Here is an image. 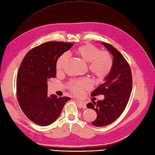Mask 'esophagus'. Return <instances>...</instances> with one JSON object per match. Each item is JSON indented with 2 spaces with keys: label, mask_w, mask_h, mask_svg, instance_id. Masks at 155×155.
Returning <instances> with one entry per match:
<instances>
[{
  "label": "esophagus",
  "mask_w": 155,
  "mask_h": 155,
  "mask_svg": "<svg viewBox=\"0 0 155 155\" xmlns=\"http://www.w3.org/2000/svg\"><path fill=\"white\" fill-rule=\"evenodd\" d=\"M76 101H77V103L80 105V106H81V107H82V108H84V109H86V108L87 107H86V102L81 101H78V100H76Z\"/></svg>",
  "instance_id": "esophagus-1"
}]
</instances>
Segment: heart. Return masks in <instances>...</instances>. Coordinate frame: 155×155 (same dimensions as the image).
I'll list each match as a JSON object with an SVG mask.
<instances>
[{
  "mask_svg": "<svg viewBox=\"0 0 155 155\" xmlns=\"http://www.w3.org/2000/svg\"><path fill=\"white\" fill-rule=\"evenodd\" d=\"M74 54L82 61L88 63V69L94 76L98 78L106 77L111 71L113 61L111 54L107 51H100L99 49L92 45H84L74 50ZM68 61V55L62 54L58 58L56 69L58 73L61 72ZM91 84L86 79L71 82L69 85L73 93L81 94L84 90L90 88Z\"/></svg>",
  "mask_w": 155,
  "mask_h": 155,
  "instance_id": "b5f03b06",
  "label": "heart"
}]
</instances>
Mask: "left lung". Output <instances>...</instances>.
Returning <instances> with one entry per match:
<instances>
[{
  "label": "left lung",
  "instance_id": "left-lung-1",
  "mask_svg": "<svg viewBox=\"0 0 155 155\" xmlns=\"http://www.w3.org/2000/svg\"><path fill=\"white\" fill-rule=\"evenodd\" d=\"M113 58L111 71L103 80L91 95L104 94V98L97 102L92 101L87 107L97 114L95 120L91 122L94 126H107L117 120L126 108L132 90V75L130 67L126 59L111 44L101 42Z\"/></svg>",
  "mask_w": 155,
  "mask_h": 155
}]
</instances>
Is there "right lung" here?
Segmentation results:
<instances>
[{"instance_id": "1", "label": "right lung", "mask_w": 155, "mask_h": 155, "mask_svg": "<svg viewBox=\"0 0 155 155\" xmlns=\"http://www.w3.org/2000/svg\"><path fill=\"white\" fill-rule=\"evenodd\" d=\"M72 43L48 42L28 51L19 67L17 77V99L22 111L33 122L47 126L58 118L68 97L48 95V82L56 77L58 58Z\"/></svg>"}]
</instances>
